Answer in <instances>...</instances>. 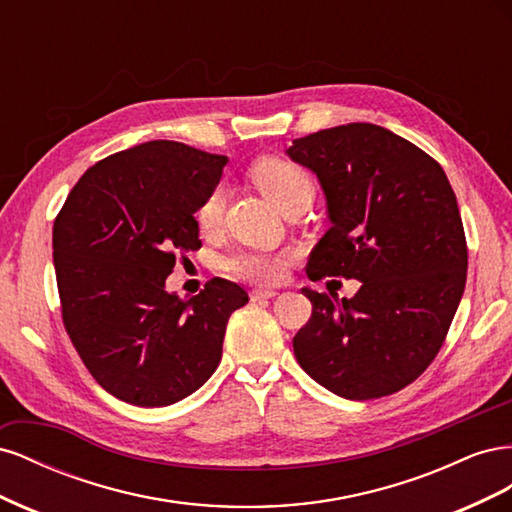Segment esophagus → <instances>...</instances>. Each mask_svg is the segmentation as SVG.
I'll return each mask as SVG.
<instances>
[{"label":"esophagus","instance_id":"1","mask_svg":"<svg viewBox=\"0 0 512 512\" xmlns=\"http://www.w3.org/2000/svg\"><path fill=\"white\" fill-rule=\"evenodd\" d=\"M273 297H277V292H275V290H269V288H254V290L250 292V299H252V301L273 299Z\"/></svg>","mask_w":512,"mask_h":512}]
</instances>
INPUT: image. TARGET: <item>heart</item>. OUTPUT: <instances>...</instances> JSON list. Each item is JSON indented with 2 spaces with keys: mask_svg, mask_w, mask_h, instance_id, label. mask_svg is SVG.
Masks as SVG:
<instances>
[{
  "mask_svg": "<svg viewBox=\"0 0 512 512\" xmlns=\"http://www.w3.org/2000/svg\"><path fill=\"white\" fill-rule=\"evenodd\" d=\"M250 177L256 188L269 198V203L277 209H284L290 203H303L309 205L314 198V181L309 177L307 170L297 162H290L286 158L265 156L258 158L250 166ZM226 205V190L224 185L218 183L207 192V196L200 200L196 209V222L203 230L218 228L224 215ZM290 254L286 252H262V250H239L230 254L224 260V269L239 277L245 282L254 284H277L284 280V273L288 267Z\"/></svg>",
  "mask_w": 512,
  "mask_h": 512,
  "instance_id": "obj_1",
  "label": "heart"
}]
</instances>
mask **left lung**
<instances>
[{"mask_svg":"<svg viewBox=\"0 0 512 512\" xmlns=\"http://www.w3.org/2000/svg\"><path fill=\"white\" fill-rule=\"evenodd\" d=\"M316 173L331 228L307 262L312 282L359 280L352 299L303 288L312 318L294 335L299 365L344 399H376L414 382L436 359L459 307L468 245L442 166L374 123L292 141Z\"/></svg>","mask_w":512,"mask_h":512,"instance_id":"obj_1","label":"left lung"}]
</instances>
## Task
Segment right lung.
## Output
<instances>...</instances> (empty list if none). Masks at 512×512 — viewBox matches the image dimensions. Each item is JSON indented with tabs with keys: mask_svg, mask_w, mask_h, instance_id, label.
<instances>
[{
	"mask_svg": "<svg viewBox=\"0 0 512 512\" xmlns=\"http://www.w3.org/2000/svg\"><path fill=\"white\" fill-rule=\"evenodd\" d=\"M226 156L149 141L85 170L53 226L61 318L89 374L141 408L170 406L222 359L230 314L250 297L213 277L192 299L166 290L177 254L198 250L194 213Z\"/></svg>",
	"mask_w": 512,
	"mask_h": 512,
	"instance_id": "right-lung-1",
	"label": "right lung"
}]
</instances>
